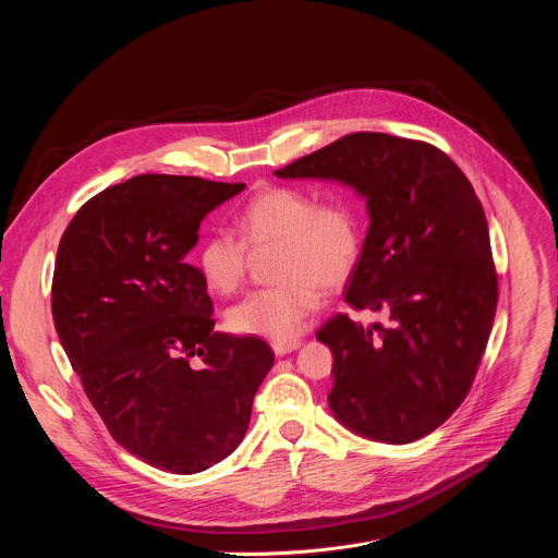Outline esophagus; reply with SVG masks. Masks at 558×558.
<instances>
[{
  "mask_svg": "<svg viewBox=\"0 0 558 558\" xmlns=\"http://www.w3.org/2000/svg\"><path fill=\"white\" fill-rule=\"evenodd\" d=\"M300 340H287V342H271V349H274V353L276 355H287V353H291V351H295V349H300Z\"/></svg>",
  "mask_w": 558,
  "mask_h": 558,
  "instance_id": "1",
  "label": "esophagus"
}]
</instances>
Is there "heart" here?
I'll use <instances>...</instances> for the list:
<instances>
[{
  "label": "heart",
  "instance_id": "heart-1",
  "mask_svg": "<svg viewBox=\"0 0 558 558\" xmlns=\"http://www.w3.org/2000/svg\"><path fill=\"white\" fill-rule=\"evenodd\" d=\"M235 227L241 241L214 231L198 247L196 267L211 291L231 295L241 289L250 263L247 247L280 250L274 269L280 282L250 293L227 311V325L235 333L293 340L320 306L323 287H342L362 256V214L349 196L317 203V196L298 187H267L250 198Z\"/></svg>",
  "mask_w": 558,
  "mask_h": 558
}]
</instances>
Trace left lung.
Segmentation results:
<instances>
[{
	"mask_svg": "<svg viewBox=\"0 0 558 558\" xmlns=\"http://www.w3.org/2000/svg\"><path fill=\"white\" fill-rule=\"evenodd\" d=\"M276 177L340 181L368 207L347 302L384 308L390 327L338 313L317 331L333 353V415L375 441L426 437L465 400L497 311L488 220L470 181L439 147L381 132L347 134Z\"/></svg>",
	"mask_w": 558,
	"mask_h": 558,
	"instance_id": "1",
	"label": "left lung"
}]
</instances>
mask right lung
I'll return each mask as SVG.
<instances>
[{
    "label": "right lung",
    "mask_w": 558,
    "mask_h": 558,
    "mask_svg": "<svg viewBox=\"0 0 558 558\" xmlns=\"http://www.w3.org/2000/svg\"><path fill=\"white\" fill-rule=\"evenodd\" d=\"M245 183L141 174L82 205L52 276V320L90 404L128 452L177 474L243 441L274 366L260 338L214 331L187 263L201 220Z\"/></svg>",
    "instance_id": "right-lung-1"
}]
</instances>
